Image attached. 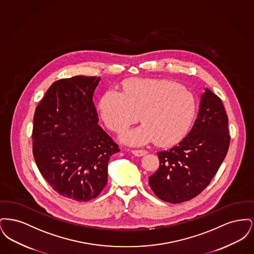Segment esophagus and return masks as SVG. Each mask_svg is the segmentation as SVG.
Here are the masks:
<instances>
[{
  "label": "esophagus",
  "mask_w": 254,
  "mask_h": 254,
  "mask_svg": "<svg viewBox=\"0 0 254 254\" xmlns=\"http://www.w3.org/2000/svg\"><path fill=\"white\" fill-rule=\"evenodd\" d=\"M131 152L137 157H142V156H144L145 154H147L146 150H132Z\"/></svg>",
  "instance_id": "34e87169"
}]
</instances>
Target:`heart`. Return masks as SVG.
Returning a JSON list of instances; mask_svg holds the SVG:
<instances>
[{"label":"heart","mask_w":254,"mask_h":254,"mask_svg":"<svg viewBox=\"0 0 254 254\" xmlns=\"http://www.w3.org/2000/svg\"><path fill=\"white\" fill-rule=\"evenodd\" d=\"M103 121L109 129L119 132L133 123L142 125L121 135L131 145L153 142L168 146L181 141L189 132L196 113L194 95L179 84L159 79L126 82L122 93L110 88L100 99Z\"/></svg>","instance_id":"heart-1"}]
</instances>
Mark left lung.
<instances>
[{"mask_svg":"<svg viewBox=\"0 0 254 254\" xmlns=\"http://www.w3.org/2000/svg\"><path fill=\"white\" fill-rule=\"evenodd\" d=\"M228 125L221 99L205 87L191 130L178 145L157 153L160 167L148 183L158 198L178 204L205 190L228 153Z\"/></svg>","mask_w":254,"mask_h":254,"instance_id":"left-lung-1","label":"left lung"}]
</instances>
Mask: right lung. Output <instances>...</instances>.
I'll use <instances>...</instances> for the list:
<instances>
[{
  "label": "right lung",
  "instance_id": "obj_1",
  "mask_svg": "<svg viewBox=\"0 0 254 254\" xmlns=\"http://www.w3.org/2000/svg\"><path fill=\"white\" fill-rule=\"evenodd\" d=\"M101 77L74 76L50 85L33 118V156L58 193L85 202L108 183L110 156L120 151L98 125L93 102Z\"/></svg>",
  "mask_w": 254,
  "mask_h": 254
}]
</instances>
